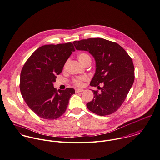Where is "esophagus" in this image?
Here are the masks:
<instances>
[{
	"label": "esophagus",
	"mask_w": 160,
	"mask_h": 160,
	"mask_svg": "<svg viewBox=\"0 0 160 160\" xmlns=\"http://www.w3.org/2000/svg\"><path fill=\"white\" fill-rule=\"evenodd\" d=\"M84 91L83 89H75V92H83Z\"/></svg>",
	"instance_id": "34e87169"
}]
</instances>
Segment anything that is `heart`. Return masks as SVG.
Listing matches in <instances>:
<instances>
[{
  "instance_id": "heart-1",
  "label": "heart",
  "mask_w": 160,
  "mask_h": 160,
  "mask_svg": "<svg viewBox=\"0 0 160 160\" xmlns=\"http://www.w3.org/2000/svg\"><path fill=\"white\" fill-rule=\"evenodd\" d=\"M78 58L80 62L82 64H83L87 60L91 59V58L89 56L88 54H87L85 53H82L79 54L78 55ZM87 79V77H85V76H81V77H79L78 78H76L73 79V83L75 85L80 87V86L82 85L83 82L85 81Z\"/></svg>"
}]
</instances>
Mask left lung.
Segmentation results:
<instances>
[{
	"label": "left lung",
	"instance_id": "obj_1",
	"mask_svg": "<svg viewBox=\"0 0 160 160\" xmlns=\"http://www.w3.org/2000/svg\"><path fill=\"white\" fill-rule=\"evenodd\" d=\"M73 43L77 50L88 52L96 61V72L90 85L99 88L101 92L92 90L94 98L87 104V108L100 116L114 113L123 103L134 83L132 59L120 45L102 38L83 39Z\"/></svg>",
	"mask_w": 160,
	"mask_h": 160
}]
</instances>
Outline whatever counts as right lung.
I'll return each mask as SVG.
<instances>
[{"label": "right lung", "mask_w": 160, "mask_h": 160, "mask_svg": "<svg viewBox=\"0 0 160 160\" xmlns=\"http://www.w3.org/2000/svg\"><path fill=\"white\" fill-rule=\"evenodd\" d=\"M74 51L71 42L43 45L24 64L20 75L21 93L27 105L39 117L54 120L66 112L75 89L58 91L53 82Z\"/></svg>", "instance_id": "obj_1"}]
</instances>
